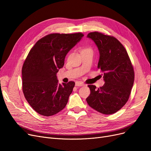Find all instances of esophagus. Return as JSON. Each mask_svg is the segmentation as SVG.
Masks as SVG:
<instances>
[{
  "label": "esophagus",
  "instance_id": "esophagus-1",
  "mask_svg": "<svg viewBox=\"0 0 151 151\" xmlns=\"http://www.w3.org/2000/svg\"><path fill=\"white\" fill-rule=\"evenodd\" d=\"M76 86H84V84L81 81H76Z\"/></svg>",
  "mask_w": 151,
  "mask_h": 151
}]
</instances>
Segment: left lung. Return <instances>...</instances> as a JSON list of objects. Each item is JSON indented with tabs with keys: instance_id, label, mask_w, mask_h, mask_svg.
Returning <instances> with one entry per match:
<instances>
[{
	"instance_id": "left-lung-1",
	"label": "left lung",
	"mask_w": 151,
	"mask_h": 151,
	"mask_svg": "<svg viewBox=\"0 0 151 151\" xmlns=\"http://www.w3.org/2000/svg\"><path fill=\"white\" fill-rule=\"evenodd\" d=\"M87 37L94 41L99 52L98 68L105 83L96 88L89 85L91 93L86 98L89 106L110 115L124 106L129 98L134 82V70L127 50L113 36L95 31Z\"/></svg>"
}]
</instances>
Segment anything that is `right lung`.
<instances>
[{
	"mask_svg": "<svg viewBox=\"0 0 151 151\" xmlns=\"http://www.w3.org/2000/svg\"><path fill=\"white\" fill-rule=\"evenodd\" d=\"M83 36L81 33L50 34L29 51L22 68V91L40 115L52 116L65 107L75 83L59 84L57 73L64 65L67 53Z\"/></svg>",
	"mask_w": 151,
	"mask_h": 151,
	"instance_id": "add662e5",
	"label": "right lung"
}]
</instances>
